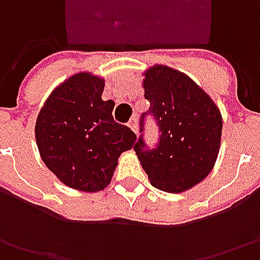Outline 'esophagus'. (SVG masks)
Masks as SVG:
<instances>
[{
	"instance_id": "obj_1",
	"label": "esophagus",
	"mask_w": 260,
	"mask_h": 260,
	"mask_svg": "<svg viewBox=\"0 0 260 260\" xmlns=\"http://www.w3.org/2000/svg\"><path fill=\"white\" fill-rule=\"evenodd\" d=\"M128 127H130V128L135 132L136 135H137V118H136V117H133V118L128 121Z\"/></svg>"
}]
</instances>
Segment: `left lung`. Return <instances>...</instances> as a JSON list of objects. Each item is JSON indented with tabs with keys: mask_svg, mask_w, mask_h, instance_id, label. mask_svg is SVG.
Returning a JSON list of instances; mask_svg holds the SVG:
<instances>
[{
	"mask_svg": "<svg viewBox=\"0 0 260 260\" xmlns=\"http://www.w3.org/2000/svg\"><path fill=\"white\" fill-rule=\"evenodd\" d=\"M143 79L149 111L159 127V142L147 149L143 135L135 152L150 184L165 192H184L200 184L214 168L223 130L218 107L203 88L182 72L155 65Z\"/></svg>",
	"mask_w": 260,
	"mask_h": 260,
	"instance_id": "obj_1",
	"label": "left lung"
}]
</instances>
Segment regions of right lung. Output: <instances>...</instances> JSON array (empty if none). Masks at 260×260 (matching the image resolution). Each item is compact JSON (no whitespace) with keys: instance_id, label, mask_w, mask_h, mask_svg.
Wrapping results in <instances>:
<instances>
[{"instance_id":"obj_1","label":"right lung","mask_w":260,"mask_h":260,"mask_svg":"<svg viewBox=\"0 0 260 260\" xmlns=\"http://www.w3.org/2000/svg\"><path fill=\"white\" fill-rule=\"evenodd\" d=\"M104 79L79 72L55 88L36 121L42 160L66 186L96 192L110 184L120 155L136 135L113 118L114 101L101 98Z\"/></svg>"}]
</instances>
